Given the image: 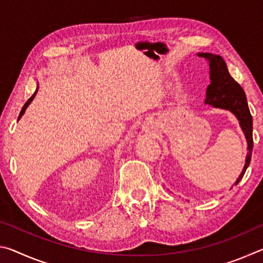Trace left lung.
<instances>
[{
	"label": "left lung",
	"instance_id": "obj_1",
	"mask_svg": "<svg viewBox=\"0 0 263 263\" xmlns=\"http://www.w3.org/2000/svg\"><path fill=\"white\" fill-rule=\"evenodd\" d=\"M199 57L205 58L209 60L210 66V80L211 83L206 89L205 104H210L216 108L228 109L233 112L240 122L242 131L246 136L248 144V152L246 155V163L243 171L238 177L237 183L242 179L247 167L251 163L253 152V119L249 112V108L241 86L231 77L228 66L220 55L212 54V53H199Z\"/></svg>",
	"mask_w": 263,
	"mask_h": 263
}]
</instances>
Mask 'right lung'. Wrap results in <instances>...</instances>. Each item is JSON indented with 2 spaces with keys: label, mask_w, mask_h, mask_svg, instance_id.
<instances>
[{
  "label": "right lung",
  "mask_w": 263,
  "mask_h": 263,
  "mask_svg": "<svg viewBox=\"0 0 263 263\" xmlns=\"http://www.w3.org/2000/svg\"><path fill=\"white\" fill-rule=\"evenodd\" d=\"M37 90H38V89H37ZM37 90H35V91H34V94H33L32 96H31V97H30V99H29L28 101H26V103L24 104V106H23V108H22V110H21V114H20V116H18V119H20V118L22 117V116H23V114L25 112V109H26V108H28V105L30 104V102L33 100V97L35 96V94H37Z\"/></svg>",
  "instance_id": "obj_1"
}]
</instances>
